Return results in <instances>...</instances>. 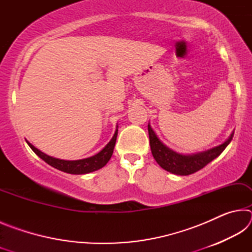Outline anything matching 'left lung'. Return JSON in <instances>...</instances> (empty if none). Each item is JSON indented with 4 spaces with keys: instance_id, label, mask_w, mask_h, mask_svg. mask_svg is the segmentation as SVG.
Here are the masks:
<instances>
[{
    "instance_id": "obj_1",
    "label": "left lung",
    "mask_w": 252,
    "mask_h": 252,
    "mask_svg": "<svg viewBox=\"0 0 252 252\" xmlns=\"http://www.w3.org/2000/svg\"><path fill=\"white\" fill-rule=\"evenodd\" d=\"M149 139H150V148L152 156L155 158L158 164L165 171L171 172L177 176H189L194 172L201 170L203 167L211 162L217 157H219L228 144L231 142L233 132L230 134L229 138L223 143L219 146L213 147L208 150L201 152L191 153V155H182V153L176 152L172 149L165 146V144L158 138L156 132L150 126L148 125Z\"/></svg>"
}]
</instances>
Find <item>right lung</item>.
Returning a JSON list of instances; mask_svg holds the SVG:
<instances>
[{
	"label": "right lung",
	"instance_id": "right-lung-1",
	"mask_svg": "<svg viewBox=\"0 0 252 252\" xmlns=\"http://www.w3.org/2000/svg\"><path fill=\"white\" fill-rule=\"evenodd\" d=\"M117 135H118V126H117V130L112 136V139L110 140V142L106 144V146L102 149L99 153H96V155L92 157L85 158V159H80V160L58 159V158H53L51 156L45 155L44 152L40 151L39 149L34 147L33 144H31L29 141L27 142L29 144V147L35 152V155L39 156L42 160H44L46 163L51 165V167L58 169L60 171L71 173V174H87L103 168L104 165L108 163L109 160L111 159V157H112L114 146H116Z\"/></svg>",
	"mask_w": 252,
	"mask_h": 252
}]
</instances>
